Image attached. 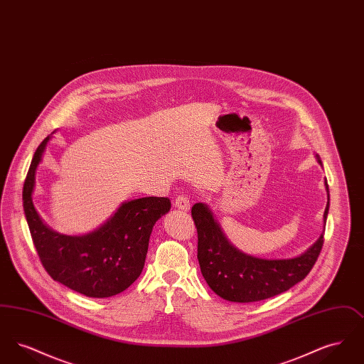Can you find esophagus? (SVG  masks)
<instances>
[{
    "mask_svg": "<svg viewBox=\"0 0 364 364\" xmlns=\"http://www.w3.org/2000/svg\"><path fill=\"white\" fill-rule=\"evenodd\" d=\"M174 208H180V210H190V198L186 195H178L173 202Z\"/></svg>",
    "mask_w": 364,
    "mask_h": 364,
    "instance_id": "1",
    "label": "esophagus"
}]
</instances>
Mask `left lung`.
<instances>
[{
	"label": "left lung",
	"mask_w": 364,
	"mask_h": 364,
	"mask_svg": "<svg viewBox=\"0 0 364 364\" xmlns=\"http://www.w3.org/2000/svg\"><path fill=\"white\" fill-rule=\"evenodd\" d=\"M316 159L322 165L319 156ZM325 187L328 205L323 223L326 224L330 200L326 180ZM191 214L198 230V260L202 276L215 294L235 303L259 301L288 291L307 277L323 245L322 232L319 239L296 258L262 259L244 254L229 242L208 205L195 203Z\"/></svg>",
	"instance_id": "obj_1"
}]
</instances>
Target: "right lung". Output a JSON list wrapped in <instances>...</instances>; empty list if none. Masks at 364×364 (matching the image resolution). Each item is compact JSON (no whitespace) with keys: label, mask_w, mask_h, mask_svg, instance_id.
<instances>
[{"label":"right lung","mask_w":364,"mask_h":364,"mask_svg":"<svg viewBox=\"0 0 364 364\" xmlns=\"http://www.w3.org/2000/svg\"><path fill=\"white\" fill-rule=\"evenodd\" d=\"M49 140L38 146L23 187V208L38 257L54 281L75 292L97 299L120 294L140 276L153 226L171 210V200H128L94 232L61 235L42 221L33 203L35 172Z\"/></svg>","instance_id":"1"}]
</instances>
